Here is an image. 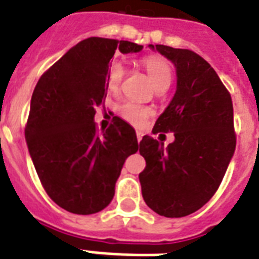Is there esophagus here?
<instances>
[{
    "mask_svg": "<svg viewBox=\"0 0 259 259\" xmlns=\"http://www.w3.org/2000/svg\"><path fill=\"white\" fill-rule=\"evenodd\" d=\"M142 137H144V134L141 133V131H138V133H137V139H138V142H141Z\"/></svg>",
    "mask_w": 259,
    "mask_h": 259,
    "instance_id": "1",
    "label": "esophagus"
}]
</instances>
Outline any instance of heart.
I'll use <instances>...</instances> for the list:
<instances>
[{"label":"heart","instance_id":"1","mask_svg":"<svg viewBox=\"0 0 259 259\" xmlns=\"http://www.w3.org/2000/svg\"><path fill=\"white\" fill-rule=\"evenodd\" d=\"M142 67L149 75L150 80L159 91H164L170 86L171 82V65L166 58L159 56H148L142 58ZM125 76V67L120 60H111L107 65L106 71V89L111 95H115L120 91L122 79ZM121 118L134 126H142L148 121L150 115V110L134 102H125L117 110Z\"/></svg>","mask_w":259,"mask_h":259}]
</instances>
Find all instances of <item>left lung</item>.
Listing matches in <instances>:
<instances>
[{
	"label": "left lung",
	"instance_id": "obj_1",
	"mask_svg": "<svg viewBox=\"0 0 259 259\" xmlns=\"http://www.w3.org/2000/svg\"><path fill=\"white\" fill-rule=\"evenodd\" d=\"M173 62L174 97L156 121L153 134L174 133L163 148L149 135L139 142L146 167L139 174L142 197L156 213L183 218L213 197L236 149L232 96L214 69L197 53L150 45Z\"/></svg>",
	"mask_w": 259,
	"mask_h": 259
}]
</instances>
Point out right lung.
I'll return each instance as SVG.
<instances>
[{
	"mask_svg": "<svg viewBox=\"0 0 259 259\" xmlns=\"http://www.w3.org/2000/svg\"><path fill=\"white\" fill-rule=\"evenodd\" d=\"M144 46L89 37L65 53L40 76L25 126L29 153L40 183L54 202L71 213L92 214L114 197L125 159L138 150L137 134L120 117L99 133L95 114L107 96L106 71L117 50Z\"/></svg>",
	"mask_w": 259,
	"mask_h": 259,
	"instance_id": "add662e5",
	"label": "right lung"
}]
</instances>
